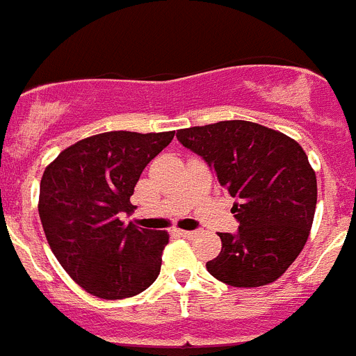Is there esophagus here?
Segmentation results:
<instances>
[{"label": "esophagus", "instance_id": "34e87169", "mask_svg": "<svg viewBox=\"0 0 356 356\" xmlns=\"http://www.w3.org/2000/svg\"><path fill=\"white\" fill-rule=\"evenodd\" d=\"M178 234L185 238H194L197 237V232H188V229H178Z\"/></svg>", "mask_w": 356, "mask_h": 356}]
</instances>
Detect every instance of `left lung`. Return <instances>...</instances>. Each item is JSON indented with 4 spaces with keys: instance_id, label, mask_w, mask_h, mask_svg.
Wrapping results in <instances>:
<instances>
[{
    "instance_id": "obj_1",
    "label": "left lung",
    "mask_w": 356,
    "mask_h": 356,
    "mask_svg": "<svg viewBox=\"0 0 356 356\" xmlns=\"http://www.w3.org/2000/svg\"><path fill=\"white\" fill-rule=\"evenodd\" d=\"M176 137L235 200L238 232L219 234L221 253L207 262L209 273L232 287L273 284L307 244L316 213V172L303 147L250 121L184 128Z\"/></svg>"
}]
</instances>
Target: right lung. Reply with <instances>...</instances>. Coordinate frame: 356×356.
Instances as JSON below:
<instances>
[{"label": "right lung", "instance_id": "1", "mask_svg": "<svg viewBox=\"0 0 356 356\" xmlns=\"http://www.w3.org/2000/svg\"><path fill=\"white\" fill-rule=\"evenodd\" d=\"M175 131H105L65 147L40 180L39 216L53 254L81 289L124 300L156 280L168 232L124 225L144 168Z\"/></svg>", "mask_w": 356, "mask_h": 356}]
</instances>
